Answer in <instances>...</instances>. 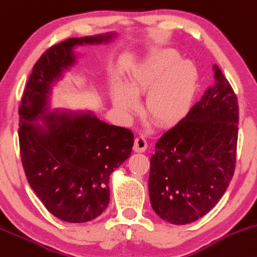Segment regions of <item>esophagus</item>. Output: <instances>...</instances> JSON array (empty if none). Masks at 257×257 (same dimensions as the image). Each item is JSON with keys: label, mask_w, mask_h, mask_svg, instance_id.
Listing matches in <instances>:
<instances>
[{"label": "esophagus", "mask_w": 257, "mask_h": 257, "mask_svg": "<svg viewBox=\"0 0 257 257\" xmlns=\"http://www.w3.org/2000/svg\"><path fill=\"white\" fill-rule=\"evenodd\" d=\"M147 148V140L145 139V137H138L135 139V142H134V151L135 152H145Z\"/></svg>", "instance_id": "esophagus-1"}]
</instances>
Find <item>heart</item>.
Wrapping results in <instances>:
<instances>
[{
    "instance_id": "b5f03b06",
    "label": "heart",
    "mask_w": 257,
    "mask_h": 257,
    "mask_svg": "<svg viewBox=\"0 0 257 257\" xmlns=\"http://www.w3.org/2000/svg\"><path fill=\"white\" fill-rule=\"evenodd\" d=\"M199 74L191 61L181 60L177 51L166 49L151 55L133 69L126 87L115 85L112 100L124 113L138 109L137 95L148 92L146 109L157 124L177 123L189 110Z\"/></svg>"
}]
</instances>
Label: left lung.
Returning <instances> with one entry per match:
<instances>
[{"mask_svg": "<svg viewBox=\"0 0 257 257\" xmlns=\"http://www.w3.org/2000/svg\"><path fill=\"white\" fill-rule=\"evenodd\" d=\"M214 70V85L164 133L151 157V205L171 224H189L207 214L234 174L239 107L230 82L218 66Z\"/></svg>", "mask_w": 257, "mask_h": 257, "instance_id": "obj_1", "label": "left lung"}]
</instances>
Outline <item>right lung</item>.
<instances>
[{
	"mask_svg": "<svg viewBox=\"0 0 257 257\" xmlns=\"http://www.w3.org/2000/svg\"><path fill=\"white\" fill-rule=\"evenodd\" d=\"M112 35L69 38L49 48L33 66L19 105V145L25 175L51 214L67 222L99 217L110 201L111 172L128 159L129 129L91 113L48 111L51 83L75 61V45L99 44ZM43 118V125L31 123Z\"/></svg>",
	"mask_w": 257,
	"mask_h": 257,
	"instance_id": "add662e5",
	"label": "right lung"
}]
</instances>
